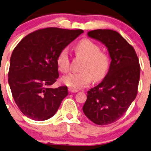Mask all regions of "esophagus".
I'll return each instance as SVG.
<instances>
[{
    "label": "esophagus",
    "mask_w": 151,
    "mask_h": 151,
    "mask_svg": "<svg viewBox=\"0 0 151 151\" xmlns=\"http://www.w3.org/2000/svg\"><path fill=\"white\" fill-rule=\"evenodd\" d=\"M68 90L70 93H77V92H78V90L74 89V88H69Z\"/></svg>",
    "instance_id": "obj_1"
}]
</instances>
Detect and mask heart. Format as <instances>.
Wrapping results in <instances>:
<instances>
[{"label":"heart","instance_id":"b5f03b06","mask_svg":"<svg viewBox=\"0 0 151 151\" xmlns=\"http://www.w3.org/2000/svg\"><path fill=\"white\" fill-rule=\"evenodd\" d=\"M76 56L83 59L79 73H71L62 79L65 85L79 89L88 86L93 80L96 82L103 80L106 77L110 68V58L105 52L101 51V47L88 39L81 40L75 46ZM57 65L62 72H69L70 58L67 48H63L57 57Z\"/></svg>","mask_w":151,"mask_h":151}]
</instances>
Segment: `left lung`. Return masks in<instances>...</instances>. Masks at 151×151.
<instances>
[{
  "label": "left lung",
  "mask_w": 151,
  "mask_h": 151,
  "mask_svg": "<svg viewBox=\"0 0 151 151\" xmlns=\"http://www.w3.org/2000/svg\"><path fill=\"white\" fill-rule=\"evenodd\" d=\"M87 34L104 43L112 61L102 82L87 92L83 111L95 124L107 125L122 117L137 97L141 68L133 46L116 31L96 29Z\"/></svg>",
  "instance_id": "1"
}]
</instances>
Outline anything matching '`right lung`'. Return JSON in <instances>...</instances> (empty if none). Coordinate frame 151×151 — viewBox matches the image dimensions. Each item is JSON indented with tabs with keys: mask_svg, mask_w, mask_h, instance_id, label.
<instances>
[{
	"mask_svg": "<svg viewBox=\"0 0 151 151\" xmlns=\"http://www.w3.org/2000/svg\"><path fill=\"white\" fill-rule=\"evenodd\" d=\"M83 32L55 27L41 29L29 34L12 52L8 83L20 111L33 120L52 117L68 87L50 88L59 77L57 57L59 52Z\"/></svg>",
	"mask_w": 151,
	"mask_h": 151,
	"instance_id": "obj_1",
	"label": "right lung"
}]
</instances>
